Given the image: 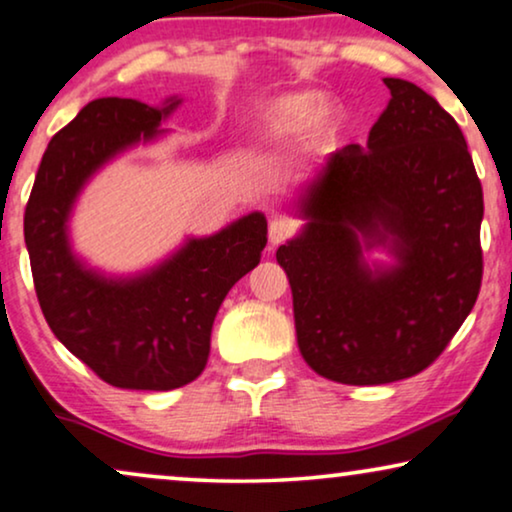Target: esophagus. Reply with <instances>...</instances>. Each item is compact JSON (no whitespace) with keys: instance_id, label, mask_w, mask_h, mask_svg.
<instances>
[{"instance_id":"esophagus-1","label":"esophagus","mask_w":512,"mask_h":512,"mask_svg":"<svg viewBox=\"0 0 512 512\" xmlns=\"http://www.w3.org/2000/svg\"><path fill=\"white\" fill-rule=\"evenodd\" d=\"M297 231H299V227L295 220H290V217H276V220H271V224H269V241L274 245L285 243V241H290Z\"/></svg>"}]
</instances>
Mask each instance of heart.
<instances>
[{"label": "heart", "instance_id": "obj_1", "mask_svg": "<svg viewBox=\"0 0 512 512\" xmlns=\"http://www.w3.org/2000/svg\"><path fill=\"white\" fill-rule=\"evenodd\" d=\"M339 112L330 102H320L313 91L285 93L262 107L255 121V135L262 142L295 140L313 126V138L318 142L332 140L339 128Z\"/></svg>", "mask_w": 512, "mask_h": 512}]
</instances>
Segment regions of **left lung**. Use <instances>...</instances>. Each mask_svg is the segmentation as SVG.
I'll return each mask as SVG.
<instances>
[{
	"instance_id": "1",
	"label": "left lung",
	"mask_w": 512,
	"mask_h": 512,
	"mask_svg": "<svg viewBox=\"0 0 512 512\" xmlns=\"http://www.w3.org/2000/svg\"><path fill=\"white\" fill-rule=\"evenodd\" d=\"M367 145H349L302 201L304 234L278 248L299 351L320 377L377 386L426 370L475 306L482 283L480 177L454 117L405 79ZM394 245L371 274L357 234Z\"/></svg>"
}]
</instances>
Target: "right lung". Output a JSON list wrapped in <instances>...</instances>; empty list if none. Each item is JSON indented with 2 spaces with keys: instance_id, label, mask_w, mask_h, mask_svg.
Listing matches in <instances>:
<instances>
[{
  "instance_id": "1",
  "label": "right lung",
  "mask_w": 512,
  "mask_h": 512,
  "mask_svg": "<svg viewBox=\"0 0 512 512\" xmlns=\"http://www.w3.org/2000/svg\"><path fill=\"white\" fill-rule=\"evenodd\" d=\"M175 105L88 102L53 135L25 208V243L46 323L81 363L117 388L170 391L199 377L220 304L260 264L267 245V220L252 213L220 234L194 238L133 281H107L72 257L65 222L81 185L121 149L154 138Z\"/></svg>"
}]
</instances>
